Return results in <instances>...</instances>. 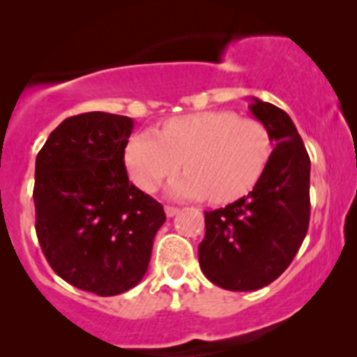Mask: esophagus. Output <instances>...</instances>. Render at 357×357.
<instances>
[{
  "mask_svg": "<svg viewBox=\"0 0 357 357\" xmlns=\"http://www.w3.org/2000/svg\"><path fill=\"white\" fill-rule=\"evenodd\" d=\"M164 211H166V216L173 218L175 214H178V211H181V209H178V207H173V206H166V207H164Z\"/></svg>",
  "mask_w": 357,
  "mask_h": 357,
  "instance_id": "1",
  "label": "esophagus"
}]
</instances>
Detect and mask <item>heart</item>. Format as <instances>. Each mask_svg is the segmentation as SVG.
<instances>
[{"instance_id":"1","label":"heart","mask_w":357,"mask_h":357,"mask_svg":"<svg viewBox=\"0 0 357 357\" xmlns=\"http://www.w3.org/2000/svg\"><path fill=\"white\" fill-rule=\"evenodd\" d=\"M270 155L272 139L263 123L230 110H204L176 116L160 132L132 135L125 164L135 185L153 191L184 162L188 172L169 182L168 193L225 204L254 188Z\"/></svg>"}]
</instances>
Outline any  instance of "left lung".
Returning a JSON list of instances; mask_svg holds the SVG:
<instances>
[{
  "label": "left lung",
  "instance_id": "left-lung-1",
  "mask_svg": "<svg viewBox=\"0 0 357 357\" xmlns=\"http://www.w3.org/2000/svg\"><path fill=\"white\" fill-rule=\"evenodd\" d=\"M252 116L266 127L272 155L247 197L206 211L198 245L204 275L223 289L255 291L277 279L296 255L309 227L311 160L284 110L250 98Z\"/></svg>",
  "mask_w": 357,
  "mask_h": 357
}]
</instances>
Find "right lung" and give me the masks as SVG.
<instances>
[{
    "instance_id": "right-lung-1",
    "label": "right lung",
    "mask_w": 357,
    "mask_h": 357,
    "mask_svg": "<svg viewBox=\"0 0 357 357\" xmlns=\"http://www.w3.org/2000/svg\"><path fill=\"white\" fill-rule=\"evenodd\" d=\"M134 119L71 116L36 160V230L59 277L100 296L125 293L148 270L162 206L128 181L125 148Z\"/></svg>"
}]
</instances>
